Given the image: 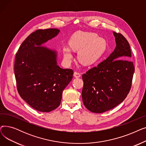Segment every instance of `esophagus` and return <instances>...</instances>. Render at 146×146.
Returning a JSON list of instances; mask_svg holds the SVG:
<instances>
[{"label": "esophagus", "mask_w": 146, "mask_h": 146, "mask_svg": "<svg viewBox=\"0 0 146 146\" xmlns=\"http://www.w3.org/2000/svg\"><path fill=\"white\" fill-rule=\"evenodd\" d=\"M74 76L75 78H80V76H81V74L79 73V72H74Z\"/></svg>", "instance_id": "1"}]
</instances>
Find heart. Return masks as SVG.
<instances>
[{"instance_id":"b5f03b06","label":"heart","mask_w":146,"mask_h":146,"mask_svg":"<svg viewBox=\"0 0 146 146\" xmlns=\"http://www.w3.org/2000/svg\"><path fill=\"white\" fill-rule=\"evenodd\" d=\"M96 34L91 33L79 32L74 34L70 40V48L78 51V58L81 63L85 65L95 63L101 57L104 52L106 42L104 39L97 37ZM64 60L70 62L73 58L70 48L64 47L63 50Z\"/></svg>"}]
</instances>
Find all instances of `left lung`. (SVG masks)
<instances>
[{"instance_id": "8db88e82", "label": "left lung", "mask_w": 146, "mask_h": 146, "mask_svg": "<svg viewBox=\"0 0 146 146\" xmlns=\"http://www.w3.org/2000/svg\"><path fill=\"white\" fill-rule=\"evenodd\" d=\"M116 47L106 60L83 74V102L94 113L109 111L124 101L131 88L135 67L126 38L113 32Z\"/></svg>"}]
</instances>
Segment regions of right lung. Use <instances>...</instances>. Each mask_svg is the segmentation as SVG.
Instances as JSON below:
<instances>
[{"mask_svg":"<svg viewBox=\"0 0 146 146\" xmlns=\"http://www.w3.org/2000/svg\"><path fill=\"white\" fill-rule=\"evenodd\" d=\"M59 32L51 28L36 30L23 41L15 56L14 72L18 93L40 112H48L57 108L63 90L73 78L72 69L61 68L57 64L55 51L40 46Z\"/></svg>","mask_w":146,"mask_h":146,"instance_id":"obj_1","label":"right lung"}]
</instances>
